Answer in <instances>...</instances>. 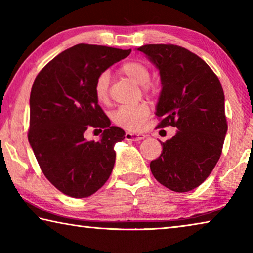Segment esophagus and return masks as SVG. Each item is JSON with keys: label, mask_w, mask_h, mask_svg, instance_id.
I'll list each match as a JSON object with an SVG mask.
<instances>
[{"label": "esophagus", "mask_w": 253, "mask_h": 253, "mask_svg": "<svg viewBox=\"0 0 253 253\" xmlns=\"http://www.w3.org/2000/svg\"><path fill=\"white\" fill-rule=\"evenodd\" d=\"M145 137H146V135L144 134H135V132H126L125 134V138L127 140H142L144 139Z\"/></svg>", "instance_id": "34e87169"}]
</instances>
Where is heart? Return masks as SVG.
<instances>
[{"label":"heart","instance_id":"heart-1","mask_svg":"<svg viewBox=\"0 0 253 253\" xmlns=\"http://www.w3.org/2000/svg\"><path fill=\"white\" fill-rule=\"evenodd\" d=\"M122 72L135 81L142 84V88L147 95H154L156 92L155 84L149 81L151 70L143 62L128 61L124 63ZM109 80L110 75L108 71H102L95 80L93 93L99 102H107L109 98ZM149 115V107L145 102H140L135 106H122L115 111L113 119L116 125L129 131H138Z\"/></svg>","mask_w":253,"mask_h":253}]
</instances>
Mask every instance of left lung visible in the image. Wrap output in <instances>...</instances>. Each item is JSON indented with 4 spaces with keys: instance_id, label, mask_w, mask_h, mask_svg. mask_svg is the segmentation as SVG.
Here are the masks:
<instances>
[{
    "instance_id": "obj_1",
    "label": "left lung",
    "mask_w": 253,
    "mask_h": 253,
    "mask_svg": "<svg viewBox=\"0 0 253 253\" xmlns=\"http://www.w3.org/2000/svg\"><path fill=\"white\" fill-rule=\"evenodd\" d=\"M137 50L160 70L157 128H177L161 142L162 154L151 162V170L162 185L188 192L208 178L221 156L228 130L223 89L207 62L185 48L146 44Z\"/></svg>"
}]
</instances>
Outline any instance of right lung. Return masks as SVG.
I'll return each instance as SVG.
<instances>
[{"label":"right lung","instance_id":"right-lung-1","mask_svg":"<svg viewBox=\"0 0 253 253\" xmlns=\"http://www.w3.org/2000/svg\"><path fill=\"white\" fill-rule=\"evenodd\" d=\"M130 51L77 44L51 60L34 80L29 143L44 176L71 198L90 196L113 172L114 146L125 138V131L110 126L98 105L93 84L100 72ZM89 127L104 129L99 142L85 139Z\"/></svg>","mask_w":253,"mask_h":253}]
</instances>
